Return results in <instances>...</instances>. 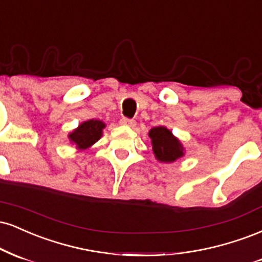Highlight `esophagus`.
Here are the masks:
<instances>
[{"instance_id":"esophagus-1","label":"esophagus","mask_w":262,"mask_h":262,"mask_svg":"<svg viewBox=\"0 0 262 262\" xmlns=\"http://www.w3.org/2000/svg\"><path fill=\"white\" fill-rule=\"evenodd\" d=\"M120 124L125 125V126H130V127H134V126L136 125V121H135V120L127 119V118H122L121 120H120Z\"/></svg>"}]
</instances>
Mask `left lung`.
<instances>
[{"instance_id":"8db88e82","label":"left lung","mask_w":262,"mask_h":262,"mask_svg":"<svg viewBox=\"0 0 262 262\" xmlns=\"http://www.w3.org/2000/svg\"><path fill=\"white\" fill-rule=\"evenodd\" d=\"M148 135L152 140L153 153L159 162L171 163L184 156L183 144L164 126L150 128Z\"/></svg>"}]
</instances>
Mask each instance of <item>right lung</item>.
Returning a JSON list of instances; mask_svg holds the SVG:
<instances>
[{
  "mask_svg": "<svg viewBox=\"0 0 262 262\" xmlns=\"http://www.w3.org/2000/svg\"><path fill=\"white\" fill-rule=\"evenodd\" d=\"M104 127L105 124L100 120H88L71 132L69 138L71 142L76 144L77 148L85 149L99 140L103 135Z\"/></svg>",
  "mask_w": 262,
  "mask_h": 262,
  "instance_id": "obj_1",
  "label": "right lung"
}]
</instances>
